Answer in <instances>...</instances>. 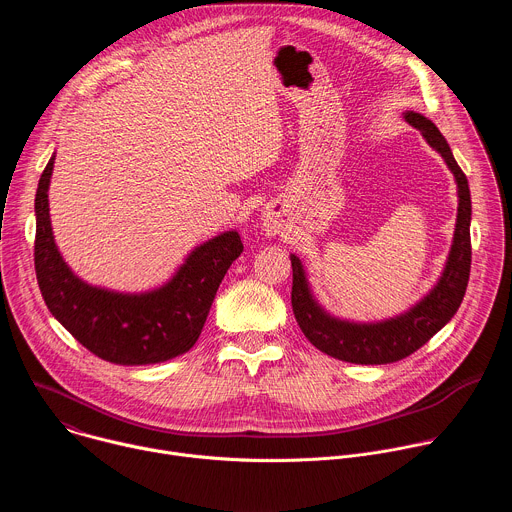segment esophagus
<instances>
[{
  "instance_id": "obj_1",
  "label": "esophagus",
  "mask_w": 512,
  "mask_h": 512,
  "mask_svg": "<svg viewBox=\"0 0 512 512\" xmlns=\"http://www.w3.org/2000/svg\"><path fill=\"white\" fill-rule=\"evenodd\" d=\"M263 227H265V231L269 233V235H275V233H279V218H277V212H273L271 208H267V210H263Z\"/></svg>"
}]
</instances>
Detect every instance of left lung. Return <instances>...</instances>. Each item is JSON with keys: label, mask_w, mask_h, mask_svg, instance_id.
<instances>
[{"label": "left lung", "mask_w": 512, "mask_h": 512, "mask_svg": "<svg viewBox=\"0 0 512 512\" xmlns=\"http://www.w3.org/2000/svg\"><path fill=\"white\" fill-rule=\"evenodd\" d=\"M405 121L419 129L431 148L444 158L458 184V218L452 249L442 277L437 279L429 294L411 310L383 322L340 320L330 316L316 302L300 257L289 255L291 269H294L291 308H294L304 336L328 356L354 364H387L413 354L454 318L468 287L472 263V200L466 174L454 160L446 137L427 117L415 111H407Z\"/></svg>", "instance_id": "1"}]
</instances>
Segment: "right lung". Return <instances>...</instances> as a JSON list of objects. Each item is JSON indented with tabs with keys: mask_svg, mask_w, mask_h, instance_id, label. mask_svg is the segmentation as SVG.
Returning <instances> with one entry per match:
<instances>
[{
	"mask_svg": "<svg viewBox=\"0 0 512 512\" xmlns=\"http://www.w3.org/2000/svg\"><path fill=\"white\" fill-rule=\"evenodd\" d=\"M54 158L36 190L34 267L50 314L95 356L143 367L188 352L206 322L216 289L231 263L243 253L237 231L196 247L168 283L143 294H121L89 285L64 263L52 235L48 186Z\"/></svg>",
	"mask_w": 512,
	"mask_h": 512,
	"instance_id": "add662e5",
	"label": "right lung"
}]
</instances>
